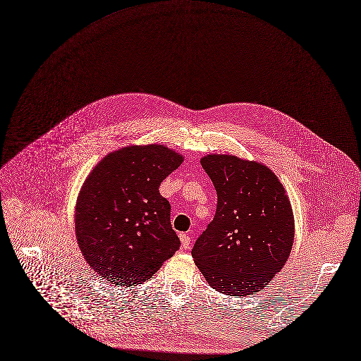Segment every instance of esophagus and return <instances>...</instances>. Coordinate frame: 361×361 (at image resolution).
I'll return each mask as SVG.
<instances>
[{"label": "esophagus", "mask_w": 361, "mask_h": 361, "mask_svg": "<svg viewBox=\"0 0 361 361\" xmlns=\"http://www.w3.org/2000/svg\"><path fill=\"white\" fill-rule=\"evenodd\" d=\"M179 240H180V247L182 249H188L190 245V237L188 234H179Z\"/></svg>", "instance_id": "esophagus-1"}]
</instances>
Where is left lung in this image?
<instances>
[{"label":"left lung","mask_w":361,"mask_h":361,"mask_svg":"<svg viewBox=\"0 0 361 361\" xmlns=\"http://www.w3.org/2000/svg\"><path fill=\"white\" fill-rule=\"evenodd\" d=\"M217 192V210L192 256L206 281L226 295L263 290L286 264L294 243L288 195L257 161L209 154L200 159Z\"/></svg>","instance_id":"left-lung-1"}]
</instances>
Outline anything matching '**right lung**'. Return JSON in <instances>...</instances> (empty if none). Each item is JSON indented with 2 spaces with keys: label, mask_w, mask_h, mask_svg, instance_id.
Masks as SVG:
<instances>
[{
  "label": "right lung",
  "mask_w": 361,
  "mask_h": 361,
  "mask_svg": "<svg viewBox=\"0 0 361 361\" xmlns=\"http://www.w3.org/2000/svg\"><path fill=\"white\" fill-rule=\"evenodd\" d=\"M183 157L162 145H127L104 157L75 204V238L95 273L112 284L147 281L179 249L161 182Z\"/></svg>",
  "instance_id": "obj_1"
}]
</instances>
